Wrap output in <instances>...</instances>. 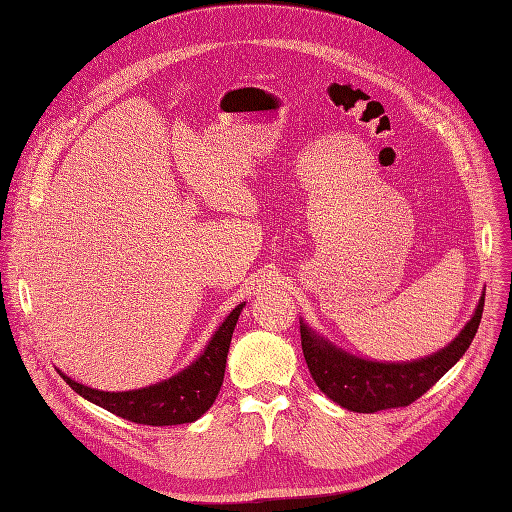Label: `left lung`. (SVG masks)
Instances as JSON below:
<instances>
[{"instance_id":"left-lung-1","label":"left lung","mask_w":512,"mask_h":512,"mask_svg":"<svg viewBox=\"0 0 512 512\" xmlns=\"http://www.w3.org/2000/svg\"><path fill=\"white\" fill-rule=\"evenodd\" d=\"M485 305L481 294L470 322L440 351L413 362H375L347 354L301 320V345L317 387L347 411L377 413L409 407L443 377L470 347Z\"/></svg>"}]
</instances>
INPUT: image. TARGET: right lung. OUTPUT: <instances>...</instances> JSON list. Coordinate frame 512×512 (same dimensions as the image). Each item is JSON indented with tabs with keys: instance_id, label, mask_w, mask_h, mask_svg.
<instances>
[{
	"instance_id": "right-lung-1",
	"label": "right lung",
	"mask_w": 512,
	"mask_h": 512,
	"mask_svg": "<svg viewBox=\"0 0 512 512\" xmlns=\"http://www.w3.org/2000/svg\"><path fill=\"white\" fill-rule=\"evenodd\" d=\"M245 303L237 305L226 320L218 326L214 337L209 339L203 354L165 381L129 392H103L95 387H86L72 377L63 375V381L76 394L91 400L97 407L110 411L122 419L135 421L144 426H178L197 421L211 404H214L222 381L228 347H231L233 330L237 326L239 313Z\"/></svg>"
}]
</instances>
